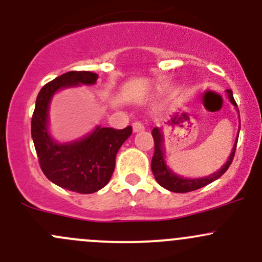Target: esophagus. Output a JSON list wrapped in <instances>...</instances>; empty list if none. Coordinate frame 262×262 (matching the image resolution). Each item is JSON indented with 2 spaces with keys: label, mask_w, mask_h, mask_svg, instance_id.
Wrapping results in <instances>:
<instances>
[{
  "label": "esophagus",
  "mask_w": 262,
  "mask_h": 262,
  "mask_svg": "<svg viewBox=\"0 0 262 262\" xmlns=\"http://www.w3.org/2000/svg\"><path fill=\"white\" fill-rule=\"evenodd\" d=\"M144 129V125H143V123H141V121H134L133 123V132H141V130H143Z\"/></svg>",
  "instance_id": "34e87169"
}]
</instances>
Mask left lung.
Masks as SVG:
<instances>
[{"mask_svg":"<svg viewBox=\"0 0 262 262\" xmlns=\"http://www.w3.org/2000/svg\"><path fill=\"white\" fill-rule=\"evenodd\" d=\"M227 92H228V97L229 100H231L232 104H233L234 106H237L236 101H234L233 99V94H232L231 90H227ZM237 112H238V109H237ZM239 128H241V120H239ZM152 137H153V141H155V153H153L152 162H150V168H152V172L153 175H155V179L157 180L158 184L172 192L194 191V190L200 189V187L205 186V185L210 184V182L215 181L216 179L221 178V176L228 170L232 161H233L234 153H236L237 141H238V136H237V139L236 142H234L233 149H232L231 155H229L228 161H227L226 165H224L218 172L207 176V178L185 179V178H181V176L176 175V173H173L172 170L166 165L165 149H163V136L162 133H161V129L157 128V126L153 128Z\"/></svg>","mask_w":262,"mask_h":262,"instance_id":"1","label":"left lung"}]
</instances>
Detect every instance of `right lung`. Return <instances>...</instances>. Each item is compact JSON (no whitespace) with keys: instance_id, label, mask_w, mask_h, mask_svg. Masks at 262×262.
Returning a JSON list of instances; mask_svg holds the SVG:
<instances>
[{"instance_id":"add662e5","label":"right lung","mask_w":262,"mask_h":262,"mask_svg":"<svg viewBox=\"0 0 262 262\" xmlns=\"http://www.w3.org/2000/svg\"><path fill=\"white\" fill-rule=\"evenodd\" d=\"M96 80V73L89 71L63 73L44 84L31 118V137L44 175L58 186L80 194L96 192L110 181L116 153L133 132L130 125L124 129L97 126L91 134L72 143L53 141L48 132V110L53 95L66 87L94 84Z\"/></svg>"}]
</instances>
